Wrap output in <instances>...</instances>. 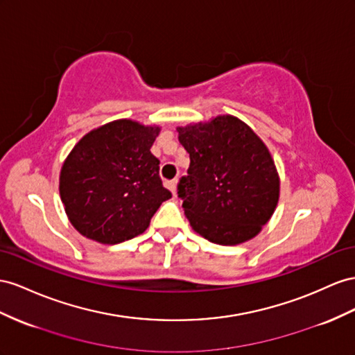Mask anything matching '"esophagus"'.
I'll return each instance as SVG.
<instances>
[{
	"label": "esophagus",
	"mask_w": 355,
	"mask_h": 355,
	"mask_svg": "<svg viewBox=\"0 0 355 355\" xmlns=\"http://www.w3.org/2000/svg\"><path fill=\"white\" fill-rule=\"evenodd\" d=\"M166 185H167V188L171 191V193H173V196H176V185H178V180H176V179H173V180H168Z\"/></svg>",
	"instance_id": "34e87169"
}]
</instances>
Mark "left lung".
<instances>
[{
  "instance_id": "8db88e82",
  "label": "left lung",
  "mask_w": 355,
  "mask_h": 355,
  "mask_svg": "<svg viewBox=\"0 0 355 355\" xmlns=\"http://www.w3.org/2000/svg\"><path fill=\"white\" fill-rule=\"evenodd\" d=\"M178 132L191 159L178 196L194 232L230 246L255 237L279 200V176L263 140L232 114Z\"/></svg>"
}]
</instances>
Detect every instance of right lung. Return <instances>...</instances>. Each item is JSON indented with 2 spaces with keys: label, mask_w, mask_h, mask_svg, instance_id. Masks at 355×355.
<instances>
[{
  "label": "right lung",
  "mask_w": 355,
  "mask_h": 355,
  "mask_svg": "<svg viewBox=\"0 0 355 355\" xmlns=\"http://www.w3.org/2000/svg\"><path fill=\"white\" fill-rule=\"evenodd\" d=\"M159 127L118 119L89 131L65 158L60 196L78 232L104 245L141 234L162 201L159 159L150 148Z\"/></svg>",
  "instance_id": "1"
}]
</instances>
